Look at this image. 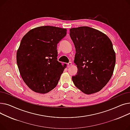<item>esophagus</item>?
Wrapping results in <instances>:
<instances>
[{
	"mask_svg": "<svg viewBox=\"0 0 130 130\" xmlns=\"http://www.w3.org/2000/svg\"><path fill=\"white\" fill-rule=\"evenodd\" d=\"M71 65H72V62H69L67 63V67H70Z\"/></svg>",
	"mask_w": 130,
	"mask_h": 130,
	"instance_id": "obj_1",
	"label": "esophagus"
}]
</instances>
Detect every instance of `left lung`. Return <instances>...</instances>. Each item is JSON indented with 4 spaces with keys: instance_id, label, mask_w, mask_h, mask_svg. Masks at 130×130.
Segmentation results:
<instances>
[{
    "instance_id": "left-lung-1",
    "label": "left lung",
    "mask_w": 130,
    "mask_h": 130,
    "mask_svg": "<svg viewBox=\"0 0 130 130\" xmlns=\"http://www.w3.org/2000/svg\"><path fill=\"white\" fill-rule=\"evenodd\" d=\"M70 36L78 68L72 77L75 86L87 94L99 92L110 80L116 64L111 41L102 32L86 26L70 29Z\"/></svg>"
}]
</instances>
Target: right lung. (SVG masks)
I'll use <instances>...</instances> for the list:
<instances>
[{
    "instance_id": "right-lung-1",
    "label": "right lung",
    "mask_w": 130,
    "mask_h": 130,
    "mask_svg": "<svg viewBox=\"0 0 130 130\" xmlns=\"http://www.w3.org/2000/svg\"><path fill=\"white\" fill-rule=\"evenodd\" d=\"M67 29L41 26L30 30L21 39L17 63L21 77L36 92L46 93L54 89L65 67L57 60V44Z\"/></svg>"
}]
</instances>
